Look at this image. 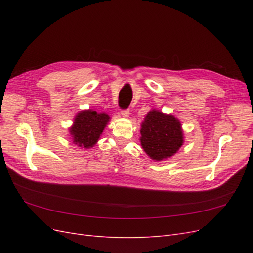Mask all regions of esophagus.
<instances>
[{
  "label": "esophagus",
  "mask_w": 253,
  "mask_h": 253,
  "mask_svg": "<svg viewBox=\"0 0 253 253\" xmlns=\"http://www.w3.org/2000/svg\"><path fill=\"white\" fill-rule=\"evenodd\" d=\"M120 115H121L122 117L127 118V117H128V115H129V110H128V109H126V110H121V112H120Z\"/></svg>",
  "instance_id": "1"
}]
</instances>
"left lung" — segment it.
<instances>
[{
	"label": "left lung",
	"mask_w": 253,
	"mask_h": 253,
	"mask_svg": "<svg viewBox=\"0 0 253 253\" xmlns=\"http://www.w3.org/2000/svg\"><path fill=\"white\" fill-rule=\"evenodd\" d=\"M140 134L144 152L154 160L171 157L183 142L180 122L172 115L154 110L145 116Z\"/></svg>",
	"instance_id": "left-lung-1"
}]
</instances>
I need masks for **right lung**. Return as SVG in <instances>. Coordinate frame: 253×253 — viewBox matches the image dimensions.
Here are the masks:
<instances>
[{"mask_svg": "<svg viewBox=\"0 0 253 253\" xmlns=\"http://www.w3.org/2000/svg\"><path fill=\"white\" fill-rule=\"evenodd\" d=\"M110 120L109 115L96 111H82L75 118L70 128L74 142L81 148H90L98 141Z\"/></svg>", "mask_w": 253, "mask_h": 253, "instance_id": "right-lung-1", "label": "right lung"}]
</instances>
